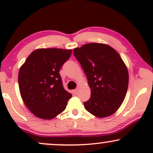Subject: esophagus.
I'll list each match as a JSON object with an SVG mask.
<instances>
[{"mask_svg": "<svg viewBox=\"0 0 153 153\" xmlns=\"http://www.w3.org/2000/svg\"><path fill=\"white\" fill-rule=\"evenodd\" d=\"M73 94L75 95L78 94V89H75V90H73Z\"/></svg>", "mask_w": 153, "mask_h": 153, "instance_id": "obj_1", "label": "esophagus"}]
</instances>
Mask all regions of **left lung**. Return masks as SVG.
<instances>
[{
	"instance_id": "obj_1",
	"label": "left lung",
	"mask_w": 153,
	"mask_h": 153,
	"mask_svg": "<svg viewBox=\"0 0 153 153\" xmlns=\"http://www.w3.org/2000/svg\"><path fill=\"white\" fill-rule=\"evenodd\" d=\"M73 53L81 65L91 88L84 106L91 114L103 118L117 111L125 98L129 74L120 55L108 45L89 43Z\"/></svg>"
}]
</instances>
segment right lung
I'll return each mask as SVG.
<instances>
[{
    "label": "right lung",
    "instance_id": "right-lung-1",
    "mask_svg": "<svg viewBox=\"0 0 153 153\" xmlns=\"http://www.w3.org/2000/svg\"><path fill=\"white\" fill-rule=\"evenodd\" d=\"M71 54V50L38 49L21 67V96L27 108L39 118L52 119L65 109L72 94L65 90L59 72Z\"/></svg>",
    "mask_w": 153,
    "mask_h": 153
}]
</instances>
